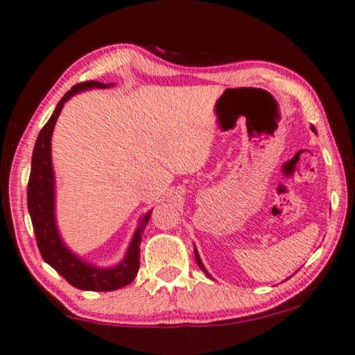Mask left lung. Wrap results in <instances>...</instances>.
Wrapping results in <instances>:
<instances>
[{"mask_svg": "<svg viewBox=\"0 0 355 355\" xmlns=\"http://www.w3.org/2000/svg\"><path fill=\"white\" fill-rule=\"evenodd\" d=\"M311 128H312V132H315V133H317V130H315V127H313V125H312ZM194 254H196V261H197V266H198L200 268H202V270H203V272H205V275H206V276H208V278H212V276H211V275L208 273V270H206V268H205V266H203V262H202V259H200V254H198V251H197V248H196V245H194ZM287 279H288V278H287Z\"/></svg>", "mask_w": 355, "mask_h": 355, "instance_id": "left-lung-1", "label": "left lung"}]
</instances>
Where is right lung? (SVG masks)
I'll return each mask as SVG.
<instances>
[{"mask_svg": "<svg viewBox=\"0 0 355 355\" xmlns=\"http://www.w3.org/2000/svg\"><path fill=\"white\" fill-rule=\"evenodd\" d=\"M113 83H102L98 80H88L77 83L63 96L57 104L54 113L38 133L34 152H32L31 175L28 183V209L34 227L38 250H40L44 262L49 263L57 273L62 275L71 286L89 292H110L128 286L135 279L139 268V243L144 228L149 223L152 211L139 218L138 228L128 245L127 253L118 266L96 267L85 262L82 257L71 251L59 233L55 222V178L53 169V157H51V138L55 127L57 118L65 102L76 93L92 88H110Z\"/></svg>", "mask_w": 355, "mask_h": 355, "instance_id": "right-lung-1", "label": "right lung"}]
</instances>
